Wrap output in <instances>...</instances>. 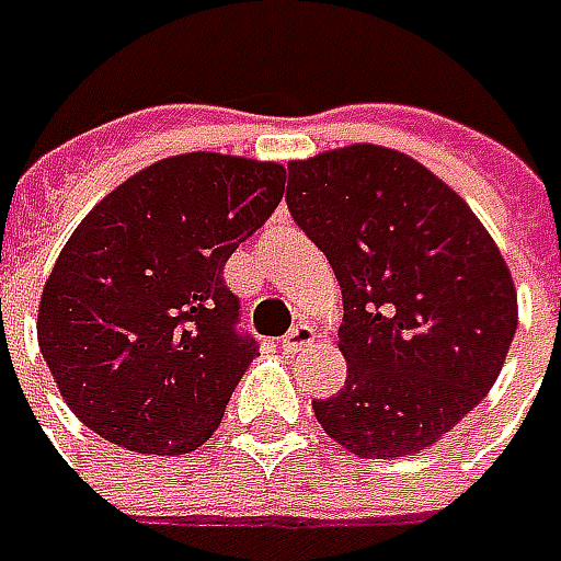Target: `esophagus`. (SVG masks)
I'll return each mask as SVG.
<instances>
[{"label":"esophagus","mask_w":561,"mask_h":561,"mask_svg":"<svg viewBox=\"0 0 561 561\" xmlns=\"http://www.w3.org/2000/svg\"><path fill=\"white\" fill-rule=\"evenodd\" d=\"M312 340H316V331H312L309 324H297V328H291L288 334L282 336L279 346H282V352H288V355H291V352H300V348H307Z\"/></svg>","instance_id":"34e87169"}]
</instances>
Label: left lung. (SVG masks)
I'll use <instances>...</instances> for the list:
<instances>
[{
    "mask_svg": "<svg viewBox=\"0 0 561 561\" xmlns=\"http://www.w3.org/2000/svg\"><path fill=\"white\" fill-rule=\"evenodd\" d=\"M285 203L343 288L348 374L312 401L319 425L364 458L440 440L495 386L516 334L499 245L434 172L379 145L288 163Z\"/></svg>",
    "mask_w": 561,
    "mask_h": 561,
    "instance_id": "1",
    "label": "left lung"
}]
</instances>
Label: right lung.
Instances as JSON below:
<instances>
[{"label": "right lung", "mask_w": 561, "mask_h": 561, "mask_svg": "<svg viewBox=\"0 0 561 561\" xmlns=\"http://www.w3.org/2000/svg\"><path fill=\"white\" fill-rule=\"evenodd\" d=\"M285 194V167L194 151L136 172L76 227L38 307L60 394L112 444L182 456L213 437L257 340L225 264Z\"/></svg>", "instance_id": "add662e5"}]
</instances>
